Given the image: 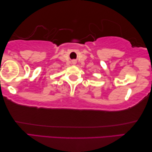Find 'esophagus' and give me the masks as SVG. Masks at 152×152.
Instances as JSON below:
<instances>
[{
    "instance_id": "1",
    "label": "esophagus",
    "mask_w": 152,
    "mask_h": 152,
    "mask_svg": "<svg viewBox=\"0 0 152 152\" xmlns=\"http://www.w3.org/2000/svg\"><path fill=\"white\" fill-rule=\"evenodd\" d=\"M75 63V62H74V61H73V63Z\"/></svg>"
}]
</instances>
